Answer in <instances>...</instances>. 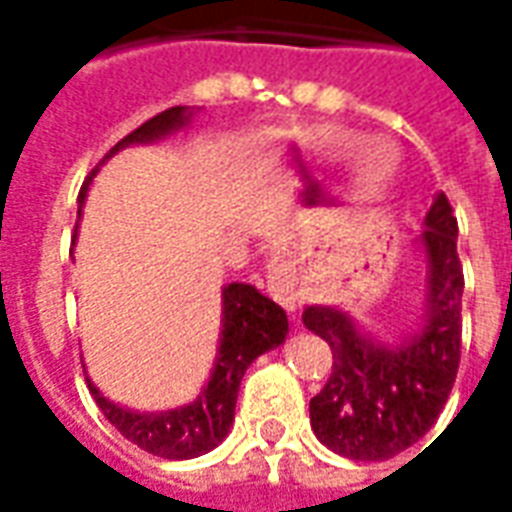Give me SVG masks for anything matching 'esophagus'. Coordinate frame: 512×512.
<instances>
[{"instance_id":"esophagus-1","label":"esophagus","mask_w":512,"mask_h":512,"mask_svg":"<svg viewBox=\"0 0 512 512\" xmlns=\"http://www.w3.org/2000/svg\"><path fill=\"white\" fill-rule=\"evenodd\" d=\"M268 293L288 310V315L299 312V290H296V282H293L288 271H282L277 266L271 268V274H268Z\"/></svg>"}]
</instances>
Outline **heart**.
Returning <instances> with one entry per match:
<instances>
[{
  "label": "heart",
  "instance_id": "1",
  "mask_svg": "<svg viewBox=\"0 0 512 512\" xmlns=\"http://www.w3.org/2000/svg\"><path fill=\"white\" fill-rule=\"evenodd\" d=\"M354 145L356 136L348 134V131H323V134L312 136L307 150L318 164H332L337 158H343ZM397 167H400V156H397L395 147L386 139H370L351 158L348 194L356 202L376 200L378 194H384L389 183L395 180Z\"/></svg>",
  "mask_w": 512,
  "mask_h": 512
}]
</instances>
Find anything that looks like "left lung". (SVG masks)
I'll return each mask as SVG.
<instances>
[{"mask_svg": "<svg viewBox=\"0 0 512 512\" xmlns=\"http://www.w3.org/2000/svg\"><path fill=\"white\" fill-rule=\"evenodd\" d=\"M425 310L411 332L378 337L343 307L307 304L304 326L332 345V376L310 400L321 444L351 461H386L414 447L439 419L461 362L463 268L458 222L444 191L414 238Z\"/></svg>", "mask_w": 512, "mask_h": 512, "instance_id": "obj_1", "label": "left lung"}]
</instances>
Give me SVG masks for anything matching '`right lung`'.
I'll return each instance as SVG.
<instances>
[{
    "label": "right lung",
    "mask_w": 512,
    "mask_h": 512,
    "mask_svg": "<svg viewBox=\"0 0 512 512\" xmlns=\"http://www.w3.org/2000/svg\"><path fill=\"white\" fill-rule=\"evenodd\" d=\"M194 115H197V109H191V106H172L167 112L150 117L126 139H120L106 153L104 161L93 169V175L79 191V213L87 200L90 183L109 158L131 145H150V142L178 134L189 126ZM285 337H288L285 310L266 299L263 293H257L252 285L230 282L222 288V332H219V348H216L211 376L191 403L167 408V411H131V408L104 397V392L93 384L90 376H87V386H90L98 408L104 411V417L128 441H134L136 447H142L158 458L186 461V458L211 452L227 439V433L233 428L235 400H238L246 367L260 354L279 348L285 343Z\"/></svg>",
    "instance_id": "add662e5"
}]
</instances>
